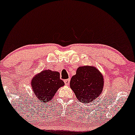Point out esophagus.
<instances>
[{"label": "esophagus", "mask_w": 135, "mask_h": 135, "mask_svg": "<svg viewBox=\"0 0 135 135\" xmlns=\"http://www.w3.org/2000/svg\"><path fill=\"white\" fill-rule=\"evenodd\" d=\"M69 82H70V79H66L64 80V83L66 85H68L69 84Z\"/></svg>", "instance_id": "1"}]
</instances>
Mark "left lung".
<instances>
[{
  "label": "left lung",
  "instance_id": "obj_1",
  "mask_svg": "<svg viewBox=\"0 0 135 135\" xmlns=\"http://www.w3.org/2000/svg\"><path fill=\"white\" fill-rule=\"evenodd\" d=\"M70 87L79 101L85 104L94 102L102 93L104 78L95 67L80 66L71 79Z\"/></svg>",
  "mask_w": 135,
  "mask_h": 135
}]
</instances>
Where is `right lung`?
Returning <instances> with one entry per match:
<instances>
[{
    "instance_id": "right-lung-1",
    "label": "right lung",
    "mask_w": 135,
    "mask_h": 135,
    "mask_svg": "<svg viewBox=\"0 0 135 135\" xmlns=\"http://www.w3.org/2000/svg\"><path fill=\"white\" fill-rule=\"evenodd\" d=\"M31 85L37 102L44 104L51 100L58 89L64 85V82L60 79L59 72L48 69L35 75L31 80Z\"/></svg>"
}]
</instances>
